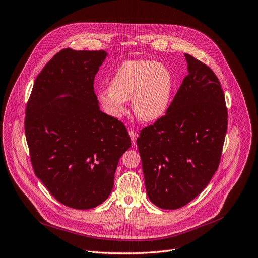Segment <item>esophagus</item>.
I'll return each mask as SVG.
<instances>
[{
	"instance_id": "obj_1",
	"label": "esophagus",
	"mask_w": 258,
	"mask_h": 258,
	"mask_svg": "<svg viewBox=\"0 0 258 258\" xmlns=\"http://www.w3.org/2000/svg\"><path fill=\"white\" fill-rule=\"evenodd\" d=\"M128 134H130L131 139H132V143H133L134 145H135V144H136V139H137V137H138V133L131 128V130L128 131Z\"/></svg>"
}]
</instances>
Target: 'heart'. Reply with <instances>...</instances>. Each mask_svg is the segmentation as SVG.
I'll use <instances>...</instances> for the list:
<instances>
[{"instance_id":"b5f03b06","label":"heart","mask_w":258,"mask_h":258,"mask_svg":"<svg viewBox=\"0 0 258 258\" xmlns=\"http://www.w3.org/2000/svg\"><path fill=\"white\" fill-rule=\"evenodd\" d=\"M109 89L98 94V101L106 113L120 118L125 113V101L132 99L134 114L143 122L161 118L170 103L173 78L161 63L130 60L116 70Z\"/></svg>"}]
</instances>
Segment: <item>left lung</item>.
I'll list each match as a JSON object with an SVG mask.
<instances>
[{"mask_svg":"<svg viewBox=\"0 0 258 258\" xmlns=\"http://www.w3.org/2000/svg\"><path fill=\"white\" fill-rule=\"evenodd\" d=\"M188 74L165 115L137 138L150 200L164 210L198 196L218 169L228 127V108L217 76L184 53Z\"/></svg>","mask_w":258,"mask_h":258,"instance_id":"1","label":"left lung"}]
</instances>
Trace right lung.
Segmentation results:
<instances>
[{"mask_svg": "<svg viewBox=\"0 0 258 258\" xmlns=\"http://www.w3.org/2000/svg\"><path fill=\"white\" fill-rule=\"evenodd\" d=\"M104 50L64 48L43 67L26 105L25 136L32 169L62 205L93 209L108 197L126 127L100 110L94 91ZM63 93L69 96L58 98Z\"/></svg>", "mask_w": 258, "mask_h": 258, "instance_id": "1", "label": "right lung"}]
</instances>
